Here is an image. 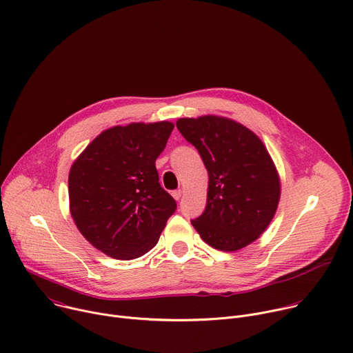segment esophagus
Here are the masks:
<instances>
[{
  "instance_id": "esophagus-1",
  "label": "esophagus",
  "mask_w": 353,
  "mask_h": 353,
  "mask_svg": "<svg viewBox=\"0 0 353 353\" xmlns=\"http://www.w3.org/2000/svg\"><path fill=\"white\" fill-rule=\"evenodd\" d=\"M172 195H173V198H174V199H177V201H179V199L181 198V195H183V191H181V190H174V191L172 192Z\"/></svg>"
}]
</instances>
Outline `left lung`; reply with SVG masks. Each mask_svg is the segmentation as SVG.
Returning <instances> with one entry per match:
<instances>
[{"label": "left lung", "instance_id": "8db88e82", "mask_svg": "<svg viewBox=\"0 0 353 353\" xmlns=\"http://www.w3.org/2000/svg\"><path fill=\"white\" fill-rule=\"evenodd\" d=\"M176 125L208 170L205 211L191 221L201 239L222 251L257 240L272 221L281 195L278 172L261 139L216 116L179 119Z\"/></svg>", "mask_w": 353, "mask_h": 353}]
</instances>
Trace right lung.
Returning <instances> with one entry per match:
<instances>
[{
  "label": "right lung",
  "instance_id": "add662e5",
  "mask_svg": "<svg viewBox=\"0 0 353 353\" xmlns=\"http://www.w3.org/2000/svg\"><path fill=\"white\" fill-rule=\"evenodd\" d=\"M174 125H117L97 135L68 176L70 211L82 236L117 260L152 250L177 204L161 187L155 161Z\"/></svg>",
  "mask_w": 353,
  "mask_h": 353
}]
</instances>
